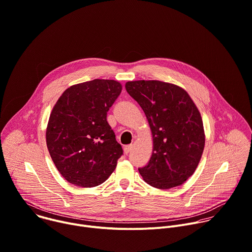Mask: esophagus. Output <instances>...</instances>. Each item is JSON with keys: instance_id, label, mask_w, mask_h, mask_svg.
Segmentation results:
<instances>
[{"instance_id": "34e87169", "label": "esophagus", "mask_w": 252, "mask_h": 252, "mask_svg": "<svg viewBox=\"0 0 252 252\" xmlns=\"http://www.w3.org/2000/svg\"><path fill=\"white\" fill-rule=\"evenodd\" d=\"M131 150H132V145H127V146L124 147V153H125L126 155H128Z\"/></svg>"}]
</instances>
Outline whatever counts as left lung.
I'll use <instances>...</instances> for the list:
<instances>
[{
    "instance_id": "8db88e82",
    "label": "left lung",
    "mask_w": 252,
    "mask_h": 252,
    "mask_svg": "<svg viewBox=\"0 0 252 252\" xmlns=\"http://www.w3.org/2000/svg\"><path fill=\"white\" fill-rule=\"evenodd\" d=\"M127 93L144 110L154 149L149 163L139 168L153 187L183 184L196 170L205 147L201 114L185 90L160 81H132Z\"/></svg>"
}]
</instances>
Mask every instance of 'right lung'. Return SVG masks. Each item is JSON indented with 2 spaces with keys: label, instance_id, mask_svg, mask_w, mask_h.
I'll return each instance as SVG.
<instances>
[{
  "label": "right lung",
  "instance_id": "add662e5",
  "mask_svg": "<svg viewBox=\"0 0 252 252\" xmlns=\"http://www.w3.org/2000/svg\"><path fill=\"white\" fill-rule=\"evenodd\" d=\"M121 91L117 81L95 79L68 88L53 106L46 145L68 182L94 187L114 171L123 151L106 116Z\"/></svg>",
  "mask_w": 252,
  "mask_h": 252
}]
</instances>
